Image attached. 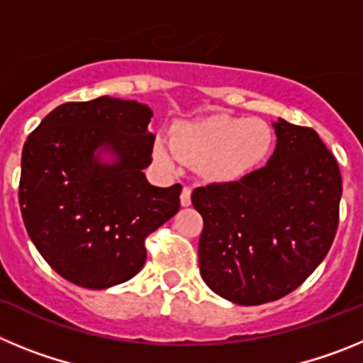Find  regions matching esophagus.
I'll return each instance as SVG.
<instances>
[{
  "mask_svg": "<svg viewBox=\"0 0 363 363\" xmlns=\"http://www.w3.org/2000/svg\"><path fill=\"white\" fill-rule=\"evenodd\" d=\"M179 201L184 207L191 205V187H184L182 189V194H179Z\"/></svg>",
  "mask_w": 363,
  "mask_h": 363,
  "instance_id": "1",
  "label": "esophagus"
}]
</instances>
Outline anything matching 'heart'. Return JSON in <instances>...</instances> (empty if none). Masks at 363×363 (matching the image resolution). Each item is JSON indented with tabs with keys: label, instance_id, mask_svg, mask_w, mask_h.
Listing matches in <instances>:
<instances>
[{
	"label": "heart",
	"instance_id": "1",
	"mask_svg": "<svg viewBox=\"0 0 363 363\" xmlns=\"http://www.w3.org/2000/svg\"><path fill=\"white\" fill-rule=\"evenodd\" d=\"M272 145L274 133L267 121L214 114L179 123L171 143H156L154 156L169 169L184 162L200 165L213 182H238L264 165Z\"/></svg>",
	"mask_w": 363,
	"mask_h": 363
}]
</instances>
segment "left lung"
Returning <instances> with one entry per match:
<instances>
[{
  "label": "left lung",
  "mask_w": 363,
  "mask_h": 363,
  "mask_svg": "<svg viewBox=\"0 0 363 363\" xmlns=\"http://www.w3.org/2000/svg\"><path fill=\"white\" fill-rule=\"evenodd\" d=\"M267 165L196 187L201 278L221 298L262 306L293 293L325 258L340 220L342 174L316 130L280 120Z\"/></svg>",
  "instance_id": "left-lung-1"
}]
</instances>
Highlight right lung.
<instances>
[{"label":"right lung","mask_w":363,"mask_h":363,"mask_svg":"<svg viewBox=\"0 0 363 363\" xmlns=\"http://www.w3.org/2000/svg\"><path fill=\"white\" fill-rule=\"evenodd\" d=\"M152 111L101 96L54 108L28 134L21 154L19 209L40 255L70 284L107 289L140 272L145 240L179 209L182 185L154 187ZM99 146L118 156L94 158Z\"/></svg>","instance_id":"obj_1"}]
</instances>
